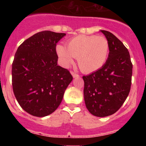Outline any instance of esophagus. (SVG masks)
I'll return each mask as SVG.
<instances>
[{
  "label": "esophagus",
  "mask_w": 146,
  "mask_h": 146,
  "mask_svg": "<svg viewBox=\"0 0 146 146\" xmlns=\"http://www.w3.org/2000/svg\"><path fill=\"white\" fill-rule=\"evenodd\" d=\"M70 73H71L72 76H73V78H78L79 76H80L78 74H77V73H74V72H73V71H71V72H70Z\"/></svg>",
  "instance_id": "obj_1"
}]
</instances>
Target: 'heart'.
<instances>
[{"mask_svg": "<svg viewBox=\"0 0 146 146\" xmlns=\"http://www.w3.org/2000/svg\"><path fill=\"white\" fill-rule=\"evenodd\" d=\"M109 51L108 40L96 35H78L68 42L67 48L62 45L56 46L57 54L64 66H68L76 58L84 73L95 72L102 67Z\"/></svg>", "mask_w": 146, "mask_h": 146, "instance_id": "1", "label": "heart"}]
</instances>
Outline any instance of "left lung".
<instances>
[{
	"label": "left lung",
	"instance_id": "1",
	"mask_svg": "<svg viewBox=\"0 0 146 146\" xmlns=\"http://www.w3.org/2000/svg\"><path fill=\"white\" fill-rule=\"evenodd\" d=\"M109 42L110 52L104 66L82 76L84 100L88 111L104 117L117 111L130 92L133 65L129 51L112 33L101 30Z\"/></svg>",
	"mask_w": 146,
	"mask_h": 146
}]
</instances>
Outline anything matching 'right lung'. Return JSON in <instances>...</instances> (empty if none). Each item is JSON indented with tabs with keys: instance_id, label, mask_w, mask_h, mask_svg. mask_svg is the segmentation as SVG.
I'll use <instances>...</instances> for the list:
<instances>
[{
	"instance_id": "add662e5",
	"label": "right lung",
	"mask_w": 146,
	"mask_h": 146,
	"mask_svg": "<svg viewBox=\"0 0 146 146\" xmlns=\"http://www.w3.org/2000/svg\"><path fill=\"white\" fill-rule=\"evenodd\" d=\"M66 35L43 31L17 48L12 65V85L16 100L29 114L43 117L58 107L73 76L58 66L56 46Z\"/></svg>"
}]
</instances>
